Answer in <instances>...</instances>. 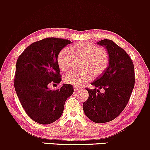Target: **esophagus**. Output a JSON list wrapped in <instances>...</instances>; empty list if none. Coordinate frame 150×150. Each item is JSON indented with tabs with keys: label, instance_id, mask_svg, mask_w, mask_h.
Masks as SVG:
<instances>
[{
	"label": "esophagus",
	"instance_id": "1",
	"mask_svg": "<svg viewBox=\"0 0 150 150\" xmlns=\"http://www.w3.org/2000/svg\"><path fill=\"white\" fill-rule=\"evenodd\" d=\"M79 89H80V87H74V91H75V92H76V91L79 90Z\"/></svg>",
	"mask_w": 150,
	"mask_h": 150
}]
</instances>
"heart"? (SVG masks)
Instances as JSON below:
<instances>
[{
  "label": "heart",
  "mask_w": 150,
  "mask_h": 150,
  "mask_svg": "<svg viewBox=\"0 0 150 150\" xmlns=\"http://www.w3.org/2000/svg\"><path fill=\"white\" fill-rule=\"evenodd\" d=\"M83 58L81 71H72L63 77L66 84L80 87L92 79V75L99 76L106 70L109 63V55L104 48H99L94 43L82 42L69 48H64L58 53L56 61L59 68L68 71L72 65V58Z\"/></svg>",
  "instance_id": "obj_1"
}]
</instances>
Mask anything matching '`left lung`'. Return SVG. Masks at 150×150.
<instances>
[{
    "label": "left lung",
    "instance_id": "left-lung-1",
    "mask_svg": "<svg viewBox=\"0 0 150 150\" xmlns=\"http://www.w3.org/2000/svg\"><path fill=\"white\" fill-rule=\"evenodd\" d=\"M97 44L107 50L109 63L104 73L91 83L96 88L86 89L89 97L82 107L89 119L102 123L115 119L123 111L131 96L135 77L133 63L122 48L109 39ZM97 87L104 88L105 92L99 93Z\"/></svg>",
    "mask_w": 150,
    "mask_h": 150
}]
</instances>
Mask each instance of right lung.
Returning <instances> with one entry per match:
<instances>
[{
  "instance_id": "obj_1",
  "label": "right lung",
  "mask_w": 150,
  "mask_h": 150,
  "mask_svg": "<svg viewBox=\"0 0 150 150\" xmlns=\"http://www.w3.org/2000/svg\"><path fill=\"white\" fill-rule=\"evenodd\" d=\"M70 43L68 39L46 38L26 48L17 61L15 92L27 114L40 124L57 120L63 112L65 101L74 92L69 84H63L56 90L48 87L50 83L61 82L56 58Z\"/></svg>"
}]
</instances>
